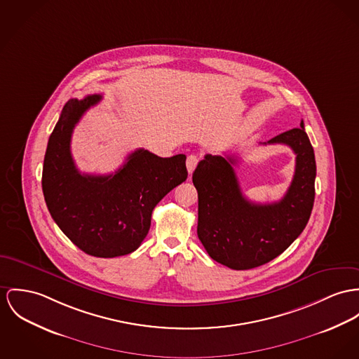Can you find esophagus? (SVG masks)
Instances as JSON below:
<instances>
[{
  "mask_svg": "<svg viewBox=\"0 0 359 359\" xmlns=\"http://www.w3.org/2000/svg\"><path fill=\"white\" fill-rule=\"evenodd\" d=\"M198 161H199V158H198V156H196V154H191V156H189V157H187L186 165H187V170H189V173H190V175L193 173L194 169H195L196 165H198Z\"/></svg>",
  "mask_w": 359,
  "mask_h": 359,
  "instance_id": "esophagus-1",
  "label": "esophagus"
}]
</instances>
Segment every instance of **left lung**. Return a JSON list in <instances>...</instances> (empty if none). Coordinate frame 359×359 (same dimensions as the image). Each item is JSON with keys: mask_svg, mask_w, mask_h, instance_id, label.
Masks as SVG:
<instances>
[{"mask_svg": "<svg viewBox=\"0 0 359 359\" xmlns=\"http://www.w3.org/2000/svg\"><path fill=\"white\" fill-rule=\"evenodd\" d=\"M287 144L297 154L294 179L285 195L272 203H254L242 194L235 157L206 154L193 173L198 191V238L222 265L246 271L261 266L302 233L314 203V150L301 128H292L264 144Z\"/></svg>", "mask_w": 359, "mask_h": 359, "instance_id": "1", "label": "left lung"}]
</instances>
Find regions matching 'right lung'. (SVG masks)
<instances>
[{
	"label": "right lung",
	"mask_w": 359,
	"mask_h": 359,
	"mask_svg": "<svg viewBox=\"0 0 359 359\" xmlns=\"http://www.w3.org/2000/svg\"><path fill=\"white\" fill-rule=\"evenodd\" d=\"M101 95L69 100L48 142L42 190L67 238L88 255L113 258L135 251L146 238L156 205L187 179L186 156L158 157L135 150L111 175H84L71 154V137Z\"/></svg>",
	"instance_id": "add662e5"
}]
</instances>
